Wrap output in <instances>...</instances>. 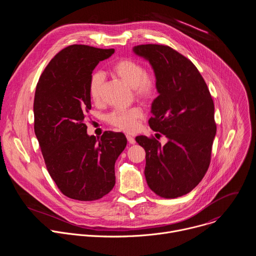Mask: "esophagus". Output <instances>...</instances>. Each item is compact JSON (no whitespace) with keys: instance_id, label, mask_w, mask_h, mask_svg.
<instances>
[{"instance_id":"esophagus-1","label":"esophagus","mask_w":256,"mask_h":256,"mask_svg":"<svg viewBox=\"0 0 256 256\" xmlns=\"http://www.w3.org/2000/svg\"><path fill=\"white\" fill-rule=\"evenodd\" d=\"M126 138H128V142L130 144H136V140H134V138H132V136H126Z\"/></svg>"}]
</instances>
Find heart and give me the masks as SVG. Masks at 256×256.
Here are the masks:
<instances>
[{
    "instance_id": "heart-1",
    "label": "heart",
    "mask_w": 256,
    "mask_h": 256,
    "mask_svg": "<svg viewBox=\"0 0 256 256\" xmlns=\"http://www.w3.org/2000/svg\"><path fill=\"white\" fill-rule=\"evenodd\" d=\"M112 74L134 89V96L142 101H151L158 93L159 83L155 72H146L144 66L138 60L132 58H120L110 68ZM104 77L99 72H93L89 81V95L93 102L101 100ZM142 118V110L132 107L128 110H116L108 120L114 126L120 130L132 132L138 128Z\"/></svg>"
}]
</instances>
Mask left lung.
Returning <instances> with one entry per match:
<instances>
[{"instance_id": "obj_1", "label": "left lung", "mask_w": 256, "mask_h": 256, "mask_svg": "<svg viewBox=\"0 0 256 256\" xmlns=\"http://www.w3.org/2000/svg\"><path fill=\"white\" fill-rule=\"evenodd\" d=\"M134 52L149 60L158 78L149 126L168 138L163 146L155 138H136L146 151V180L161 198L184 196L210 166L216 132L212 98L196 66L170 46L142 44Z\"/></svg>"}]
</instances>
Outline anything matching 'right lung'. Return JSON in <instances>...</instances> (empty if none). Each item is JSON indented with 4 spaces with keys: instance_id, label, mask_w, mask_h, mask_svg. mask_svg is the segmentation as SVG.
Listing matches in <instances>:
<instances>
[{
    "instance_id": "obj_1",
    "label": "right lung",
    "mask_w": 256,
    "mask_h": 256,
    "mask_svg": "<svg viewBox=\"0 0 256 256\" xmlns=\"http://www.w3.org/2000/svg\"><path fill=\"white\" fill-rule=\"evenodd\" d=\"M114 48L72 44L62 50L44 68L36 85L34 132L50 177L68 198L91 202L116 184L114 164L126 146L122 132L88 136L91 109L89 81L99 62Z\"/></svg>"
}]
</instances>
